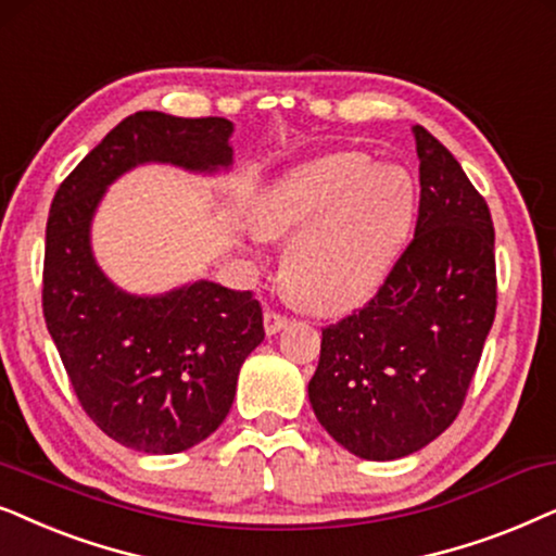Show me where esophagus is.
<instances>
[{"instance_id": "obj_1", "label": "esophagus", "mask_w": 556, "mask_h": 556, "mask_svg": "<svg viewBox=\"0 0 556 556\" xmlns=\"http://www.w3.org/2000/svg\"><path fill=\"white\" fill-rule=\"evenodd\" d=\"M287 323H290V317L287 315H282V313H266L264 315V330H266V336H277L279 330H285L287 328Z\"/></svg>"}]
</instances>
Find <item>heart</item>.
<instances>
[{"instance_id": "b5f03b06", "label": "heart", "mask_w": 556, "mask_h": 556, "mask_svg": "<svg viewBox=\"0 0 556 556\" xmlns=\"http://www.w3.org/2000/svg\"><path fill=\"white\" fill-rule=\"evenodd\" d=\"M417 198L409 169L336 152L262 188L251 226L264 239L292 236L282 264L290 290L315 313H340L379 287L417 216Z\"/></svg>"}]
</instances>
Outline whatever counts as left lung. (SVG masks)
Segmentation results:
<instances>
[{
	"label": "left lung",
	"mask_w": 556,
	"mask_h": 556,
	"mask_svg": "<svg viewBox=\"0 0 556 556\" xmlns=\"http://www.w3.org/2000/svg\"><path fill=\"white\" fill-rule=\"evenodd\" d=\"M419 157L414 239L364 309L323 330L307 394L338 445L396 460L463 409L495 317L493 220L445 144L412 127Z\"/></svg>",
	"instance_id": "obj_1"
}]
</instances>
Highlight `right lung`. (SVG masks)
<instances>
[{
	"instance_id": "obj_1",
	"label": "right lung",
	"mask_w": 556,
	"mask_h": 556,
	"mask_svg": "<svg viewBox=\"0 0 556 556\" xmlns=\"http://www.w3.org/2000/svg\"><path fill=\"white\" fill-rule=\"evenodd\" d=\"M233 124L137 111L65 177L50 205L42 315L80 406L118 445L182 453L226 419L249 353L264 340L262 305L198 279L165 294L116 287L91 249V224L116 177L147 162L213 175L228 169Z\"/></svg>"
}]
</instances>
